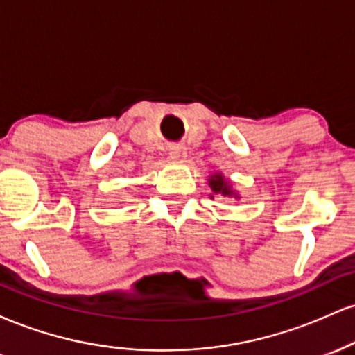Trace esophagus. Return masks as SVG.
Listing matches in <instances>:
<instances>
[{"label": "esophagus", "mask_w": 355, "mask_h": 355, "mask_svg": "<svg viewBox=\"0 0 355 355\" xmlns=\"http://www.w3.org/2000/svg\"><path fill=\"white\" fill-rule=\"evenodd\" d=\"M170 158L175 162H183L187 158V148L183 145L170 146Z\"/></svg>", "instance_id": "1"}]
</instances>
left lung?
<instances>
[{"instance_id":"1","label":"left lung","mask_w":355,"mask_h":355,"mask_svg":"<svg viewBox=\"0 0 355 355\" xmlns=\"http://www.w3.org/2000/svg\"><path fill=\"white\" fill-rule=\"evenodd\" d=\"M209 185H210V189H211V191H214L215 195H223V197H235V198H239V195L235 193L234 190H232L229 180H225L222 173L210 175ZM210 197L214 198V195H210Z\"/></svg>"}]
</instances>
